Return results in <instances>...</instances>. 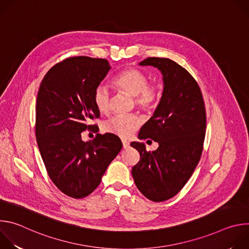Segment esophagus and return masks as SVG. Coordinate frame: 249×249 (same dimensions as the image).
I'll return each mask as SVG.
<instances>
[{
	"instance_id": "34e87169",
	"label": "esophagus",
	"mask_w": 249,
	"mask_h": 249,
	"mask_svg": "<svg viewBox=\"0 0 249 249\" xmlns=\"http://www.w3.org/2000/svg\"><path fill=\"white\" fill-rule=\"evenodd\" d=\"M122 144H123V148L124 149H126V148H128L130 146V143H129L128 141H126V140H122Z\"/></svg>"
}]
</instances>
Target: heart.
Here are the masks:
<instances>
[{
    "mask_svg": "<svg viewBox=\"0 0 249 249\" xmlns=\"http://www.w3.org/2000/svg\"><path fill=\"white\" fill-rule=\"evenodd\" d=\"M113 86L127 94L134 96L137 104L143 108H151L158 98V89L149 86V79L142 71L129 68L118 74L112 82ZM93 103L100 113L109 110L110 94L103 86H98L93 92ZM141 125V120L136 115H118L110 118L103 124V130L122 138L130 137Z\"/></svg>",
    "mask_w": 249,
    "mask_h": 249,
    "instance_id": "1",
    "label": "heart"
}]
</instances>
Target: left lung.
Instances as JSON below:
<instances>
[{"label":"left lung","instance_id":"1","mask_svg":"<svg viewBox=\"0 0 249 249\" xmlns=\"http://www.w3.org/2000/svg\"><path fill=\"white\" fill-rule=\"evenodd\" d=\"M139 65L160 70L163 90L153 116L138 135L140 140H154L159 148L147 152L144 143L132 142L131 146L140 154L132 176L145 197L162 202L183 188L200 160L206 130L205 105L197 82L174 61L152 57Z\"/></svg>","mask_w":249,"mask_h":249}]
</instances>
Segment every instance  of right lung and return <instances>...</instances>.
Listing matches in <instances>:
<instances>
[{
  "instance_id": "add662e5",
  "label": "right lung",
  "mask_w": 249,
  "mask_h": 249,
  "mask_svg": "<svg viewBox=\"0 0 249 249\" xmlns=\"http://www.w3.org/2000/svg\"><path fill=\"white\" fill-rule=\"evenodd\" d=\"M110 69L105 59L68 58L48 71L37 93L35 133L41 158L53 183L75 199L94 191L122 149L114 134H97L89 142L81 135L95 127L89 125L99 116L93 92Z\"/></svg>"
}]
</instances>
